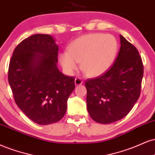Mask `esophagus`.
Segmentation results:
<instances>
[{
    "instance_id": "esophagus-1",
    "label": "esophagus",
    "mask_w": 155,
    "mask_h": 155,
    "mask_svg": "<svg viewBox=\"0 0 155 155\" xmlns=\"http://www.w3.org/2000/svg\"><path fill=\"white\" fill-rule=\"evenodd\" d=\"M83 83V81L79 78H76L75 80H74V84L75 85H80Z\"/></svg>"
}]
</instances>
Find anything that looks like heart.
Masks as SVG:
<instances>
[{
    "label": "heart",
    "instance_id": "b5f03b06",
    "mask_svg": "<svg viewBox=\"0 0 155 155\" xmlns=\"http://www.w3.org/2000/svg\"><path fill=\"white\" fill-rule=\"evenodd\" d=\"M117 51V42L112 35L91 33L81 36L69 45L68 51L59 55L64 72L73 75L81 68L91 77L106 72L113 64Z\"/></svg>",
    "mask_w": 155,
    "mask_h": 155
}]
</instances>
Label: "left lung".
<instances>
[{
    "mask_svg": "<svg viewBox=\"0 0 155 155\" xmlns=\"http://www.w3.org/2000/svg\"><path fill=\"white\" fill-rule=\"evenodd\" d=\"M120 48L114 64L103 75L88 79L87 110L94 121L110 124L125 117L141 91L143 67L134 45L120 35Z\"/></svg>",
    "mask_w": 155,
    "mask_h": 155,
    "instance_id": "8db88e82",
    "label": "left lung"
}]
</instances>
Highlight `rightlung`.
<instances>
[{"label":"right lung","instance_id":"add662e5","mask_svg":"<svg viewBox=\"0 0 155 155\" xmlns=\"http://www.w3.org/2000/svg\"><path fill=\"white\" fill-rule=\"evenodd\" d=\"M58 45L50 35L35 34L14 49L8 83L14 100L25 115L39 125L59 121L74 91V78L57 67Z\"/></svg>","mask_w":155,"mask_h":155}]
</instances>
